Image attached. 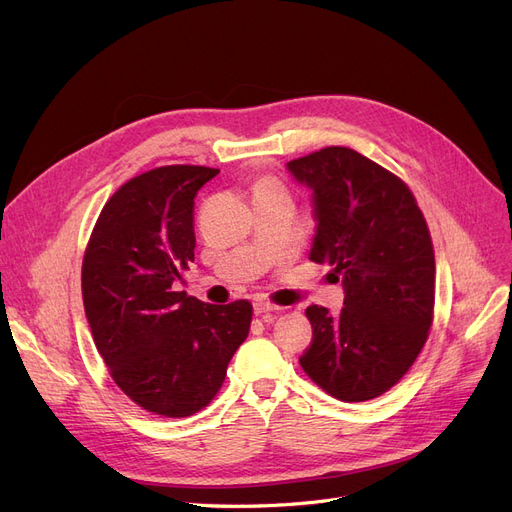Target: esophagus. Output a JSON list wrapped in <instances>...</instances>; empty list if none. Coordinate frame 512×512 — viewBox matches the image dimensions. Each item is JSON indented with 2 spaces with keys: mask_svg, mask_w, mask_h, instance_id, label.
Wrapping results in <instances>:
<instances>
[{
  "mask_svg": "<svg viewBox=\"0 0 512 512\" xmlns=\"http://www.w3.org/2000/svg\"><path fill=\"white\" fill-rule=\"evenodd\" d=\"M277 310H281V308L277 304L266 302V300H256L254 302V314H266V312H277Z\"/></svg>",
  "mask_w": 512,
  "mask_h": 512,
  "instance_id": "obj_1",
  "label": "esophagus"
}]
</instances>
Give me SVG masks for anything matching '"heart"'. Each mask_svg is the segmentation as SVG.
Instances as JSON below:
<instances>
[{
	"instance_id": "b5f03b06",
	"label": "heart",
	"mask_w": 512,
	"mask_h": 512,
	"mask_svg": "<svg viewBox=\"0 0 512 512\" xmlns=\"http://www.w3.org/2000/svg\"><path fill=\"white\" fill-rule=\"evenodd\" d=\"M271 185H277V183L271 181V179H262V181L258 183V187H271Z\"/></svg>"
}]
</instances>
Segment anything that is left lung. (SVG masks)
<instances>
[{
	"label": "left lung",
	"mask_w": 512,
	"mask_h": 512,
	"mask_svg": "<svg viewBox=\"0 0 512 512\" xmlns=\"http://www.w3.org/2000/svg\"><path fill=\"white\" fill-rule=\"evenodd\" d=\"M312 191L316 231L308 258L342 275L344 308L308 306L304 373L342 402L394 387L423 350L435 302V256L410 189L350 148L331 145L287 162Z\"/></svg>",
	"instance_id": "obj_1"
}]
</instances>
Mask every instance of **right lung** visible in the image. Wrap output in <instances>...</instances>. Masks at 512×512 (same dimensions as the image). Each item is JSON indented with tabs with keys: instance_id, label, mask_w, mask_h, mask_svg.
Instances as JSON below:
<instances>
[{
	"instance_id": "1",
	"label": "right lung",
	"mask_w": 512,
	"mask_h": 512,
	"mask_svg": "<svg viewBox=\"0 0 512 512\" xmlns=\"http://www.w3.org/2000/svg\"><path fill=\"white\" fill-rule=\"evenodd\" d=\"M216 175L175 164L133 177L102 208L83 258L97 352L135 404L170 419L210 404L252 323L246 300L206 304L173 287L196 250L193 198Z\"/></svg>"
}]
</instances>
